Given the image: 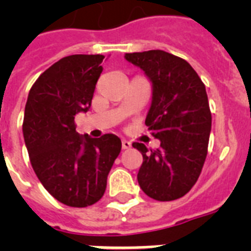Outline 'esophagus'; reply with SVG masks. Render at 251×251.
Masks as SVG:
<instances>
[{
  "instance_id": "1",
  "label": "esophagus",
  "mask_w": 251,
  "mask_h": 251,
  "mask_svg": "<svg viewBox=\"0 0 251 251\" xmlns=\"http://www.w3.org/2000/svg\"><path fill=\"white\" fill-rule=\"evenodd\" d=\"M130 147H131V143L129 141H126V139H122V149L129 150Z\"/></svg>"
}]
</instances>
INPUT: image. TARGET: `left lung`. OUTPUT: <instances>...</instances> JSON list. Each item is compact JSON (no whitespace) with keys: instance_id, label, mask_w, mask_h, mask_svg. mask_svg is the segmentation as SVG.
<instances>
[{"instance_id":"8db88e82","label":"left lung","mask_w":251,"mask_h":251,"mask_svg":"<svg viewBox=\"0 0 251 251\" xmlns=\"http://www.w3.org/2000/svg\"><path fill=\"white\" fill-rule=\"evenodd\" d=\"M125 58L152 83L146 125L160 139V149L151 151L133 143L143 156L138 182L150 198L175 201L194 186L206 160L211 131L206 87L187 61L164 50L126 53Z\"/></svg>"}]
</instances>
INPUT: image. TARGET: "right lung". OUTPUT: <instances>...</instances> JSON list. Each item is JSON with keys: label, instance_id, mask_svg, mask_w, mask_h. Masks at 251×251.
I'll use <instances>...</instances> for the list:
<instances>
[{"label": "right lung", "instance_id": "add662e5", "mask_svg": "<svg viewBox=\"0 0 251 251\" xmlns=\"http://www.w3.org/2000/svg\"><path fill=\"white\" fill-rule=\"evenodd\" d=\"M102 60V54L61 58L37 78L25 102L23 137L31 165L45 190L70 207L101 199L121 152L114 134L90 138L75 130V114L90 109Z\"/></svg>", "mask_w": 251, "mask_h": 251}]
</instances>
